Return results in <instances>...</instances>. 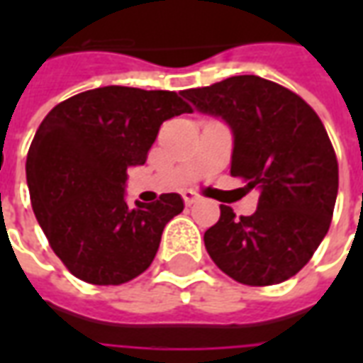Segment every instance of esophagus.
<instances>
[{"mask_svg": "<svg viewBox=\"0 0 363 363\" xmlns=\"http://www.w3.org/2000/svg\"><path fill=\"white\" fill-rule=\"evenodd\" d=\"M182 198H184V204L186 206H192L198 202V196L194 194V192H184V194H182Z\"/></svg>", "mask_w": 363, "mask_h": 363, "instance_id": "esophagus-1", "label": "esophagus"}]
</instances>
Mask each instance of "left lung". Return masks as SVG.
I'll return each instance as SVG.
<instances>
[{
    "label": "left lung",
    "instance_id": "8db88e82",
    "mask_svg": "<svg viewBox=\"0 0 363 363\" xmlns=\"http://www.w3.org/2000/svg\"><path fill=\"white\" fill-rule=\"evenodd\" d=\"M181 95L228 124L231 174L260 190L252 216L237 220L221 206L220 221L204 233L210 259L247 286L296 276L327 235L338 194V163L317 112L259 75H235Z\"/></svg>",
    "mask_w": 363,
    "mask_h": 363
}]
</instances>
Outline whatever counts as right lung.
I'll use <instances>...</instances> for the list:
<instances>
[{"label": "right lung", "mask_w": 363, "mask_h": 363, "mask_svg": "<svg viewBox=\"0 0 363 363\" xmlns=\"http://www.w3.org/2000/svg\"><path fill=\"white\" fill-rule=\"evenodd\" d=\"M174 91L108 85L56 104L27 155L33 210L75 278L118 286L147 270L181 194L126 202L128 169L145 163L165 120L190 112Z\"/></svg>", "instance_id": "right-lung-1"}]
</instances>
